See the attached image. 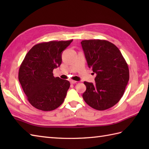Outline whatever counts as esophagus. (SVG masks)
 <instances>
[{
    "label": "esophagus",
    "mask_w": 149,
    "mask_h": 149,
    "mask_svg": "<svg viewBox=\"0 0 149 149\" xmlns=\"http://www.w3.org/2000/svg\"><path fill=\"white\" fill-rule=\"evenodd\" d=\"M70 83H71V84H76V83H77V81H74V80H71V81H70Z\"/></svg>",
    "instance_id": "34e87169"
}]
</instances>
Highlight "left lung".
Masks as SVG:
<instances>
[{
  "label": "left lung",
  "mask_w": 149,
  "mask_h": 149,
  "mask_svg": "<svg viewBox=\"0 0 149 149\" xmlns=\"http://www.w3.org/2000/svg\"><path fill=\"white\" fill-rule=\"evenodd\" d=\"M88 65L97 76L95 83L84 81L83 99L97 110H106L121 99L129 79L127 62L116 45L105 40L81 42Z\"/></svg>",
  "instance_id": "left-lung-1"
}]
</instances>
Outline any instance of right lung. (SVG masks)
<instances>
[{"mask_svg": "<svg viewBox=\"0 0 149 149\" xmlns=\"http://www.w3.org/2000/svg\"><path fill=\"white\" fill-rule=\"evenodd\" d=\"M73 40L50 41L33 46L21 63L18 80L27 99L35 108L49 111L61 106L70 82L53 75L62 61L61 54Z\"/></svg>", "mask_w": 149, "mask_h": 149, "instance_id": "right-lung-1", "label": "right lung"}]
</instances>
